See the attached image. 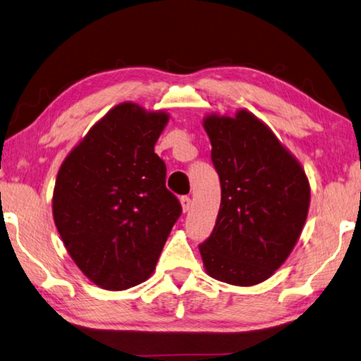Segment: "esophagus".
Instances as JSON below:
<instances>
[{
	"label": "esophagus",
	"instance_id": "obj_1",
	"mask_svg": "<svg viewBox=\"0 0 361 361\" xmlns=\"http://www.w3.org/2000/svg\"><path fill=\"white\" fill-rule=\"evenodd\" d=\"M180 203H181L183 212H185V213H188L189 209H191V207H192V202H191V199L188 197V195H183V197L180 199Z\"/></svg>",
	"mask_w": 361,
	"mask_h": 361
}]
</instances>
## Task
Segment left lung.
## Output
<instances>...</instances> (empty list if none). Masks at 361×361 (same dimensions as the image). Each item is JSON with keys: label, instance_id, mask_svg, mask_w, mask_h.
Returning a JSON list of instances; mask_svg holds the SVG:
<instances>
[{"label": "left lung", "instance_id": "left-lung-1", "mask_svg": "<svg viewBox=\"0 0 361 361\" xmlns=\"http://www.w3.org/2000/svg\"><path fill=\"white\" fill-rule=\"evenodd\" d=\"M203 129L221 180L213 233L199 246L208 276L249 287L284 264L311 202L305 169L273 130L246 109L208 114Z\"/></svg>", "mask_w": 361, "mask_h": 361}]
</instances>
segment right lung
Instances as JSON below:
<instances>
[{
	"instance_id": "obj_1",
	"label": "right lung",
	"mask_w": 361,
	"mask_h": 361,
	"mask_svg": "<svg viewBox=\"0 0 361 361\" xmlns=\"http://www.w3.org/2000/svg\"><path fill=\"white\" fill-rule=\"evenodd\" d=\"M169 118L166 110L118 104L58 170L55 226L71 259L101 289L126 290L152 276L181 214L154 153Z\"/></svg>"
}]
</instances>
